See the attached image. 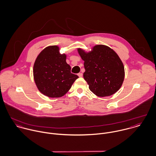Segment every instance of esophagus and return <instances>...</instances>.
<instances>
[{
    "instance_id": "1",
    "label": "esophagus",
    "mask_w": 156,
    "mask_h": 156,
    "mask_svg": "<svg viewBox=\"0 0 156 156\" xmlns=\"http://www.w3.org/2000/svg\"><path fill=\"white\" fill-rule=\"evenodd\" d=\"M78 75L79 77H82L83 76V73H78Z\"/></svg>"
}]
</instances>
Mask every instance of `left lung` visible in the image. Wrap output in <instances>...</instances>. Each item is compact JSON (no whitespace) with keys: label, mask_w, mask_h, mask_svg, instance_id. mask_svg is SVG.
I'll list each match as a JSON object with an SVG mask.
<instances>
[{"label":"left lung","mask_w":156,"mask_h":156,"mask_svg":"<svg viewBox=\"0 0 156 156\" xmlns=\"http://www.w3.org/2000/svg\"><path fill=\"white\" fill-rule=\"evenodd\" d=\"M78 52L84 61V78L94 94L108 96L119 90L124 80V66L112 49L98 44L89 52L81 48Z\"/></svg>","instance_id":"1"}]
</instances>
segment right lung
I'll return each instance as SVG.
<instances>
[{"label":"right lung","mask_w":156,"mask_h":156,"mask_svg":"<svg viewBox=\"0 0 156 156\" xmlns=\"http://www.w3.org/2000/svg\"><path fill=\"white\" fill-rule=\"evenodd\" d=\"M66 55L60 53L59 47L50 46L37 56L33 67L34 81L38 90L50 98L64 96L78 76L70 72Z\"/></svg>","instance_id":"add662e5"}]
</instances>
